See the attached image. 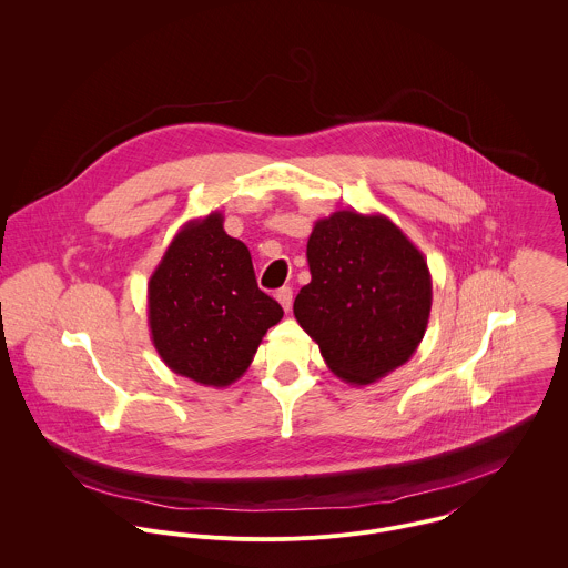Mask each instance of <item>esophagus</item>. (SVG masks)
I'll list each match as a JSON object with an SVG mask.
<instances>
[{"instance_id": "34e87169", "label": "esophagus", "mask_w": 568, "mask_h": 568, "mask_svg": "<svg viewBox=\"0 0 568 568\" xmlns=\"http://www.w3.org/2000/svg\"><path fill=\"white\" fill-rule=\"evenodd\" d=\"M275 297H277V302L282 304V308L288 313L291 308H293V291L288 288V286H284V288H280L277 293H275Z\"/></svg>"}]
</instances>
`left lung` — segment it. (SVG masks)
<instances>
[{
  "label": "left lung",
  "mask_w": 568,
  "mask_h": 568,
  "mask_svg": "<svg viewBox=\"0 0 568 568\" xmlns=\"http://www.w3.org/2000/svg\"><path fill=\"white\" fill-rule=\"evenodd\" d=\"M306 257L313 280L293 313L329 372L363 387L405 365L433 304L428 264L405 232L383 214L338 210L315 223Z\"/></svg>",
  "instance_id": "1"
}]
</instances>
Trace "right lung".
<instances>
[{
  "label": "right lung",
  "instance_id": "right-lung-1",
  "mask_svg": "<svg viewBox=\"0 0 568 568\" xmlns=\"http://www.w3.org/2000/svg\"><path fill=\"white\" fill-rule=\"evenodd\" d=\"M284 317L255 282L246 244L223 214L187 221L149 280V327L163 363L205 387H227L248 369L262 336Z\"/></svg>",
  "mask_w": 568,
  "mask_h": 568
}]
</instances>
